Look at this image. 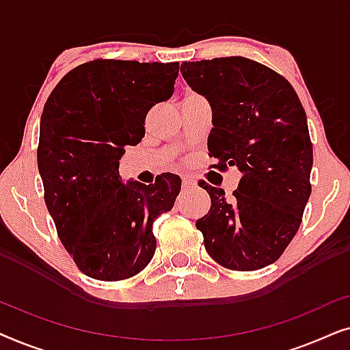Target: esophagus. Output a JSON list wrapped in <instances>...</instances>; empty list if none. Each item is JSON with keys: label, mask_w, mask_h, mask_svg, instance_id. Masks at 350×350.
<instances>
[{"label": "esophagus", "mask_w": 350, "mask_h": 350, "mask_svg": "<svg viewBox=\"0 0 350 350\" xmlns=\"http://www.w3.org/2000/svg\"><path fill=\"white\" fill-rule=\"evenodd\" d=\"M181 185H183L185 189H191L196 186V181L193 178H189V176H183V178H181Z\"/></svg>", "instance_id": "esophagus-1"}]
</instances>
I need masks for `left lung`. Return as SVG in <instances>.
I'll return each instance as SVG.
<instances>
[{"instance_id": "left-lung-1", "label": "left lung", "mask_w": 350, "mask_h": 350, "mask_svg": "<svg viewBox=\"0 0 350 350\" xmlns=\"http://www.w3.org/2000/svg\"><path fill=\"white\" fill-rule=\"evenodd\" d=\"M181 75L212 105L213 169L236 165L231 199L199 181L212 207L196 226L218 265L256 271L277 261L298 232L310 196L312 143L308 119L284 76L245 57L185 62Z\"/></svg>"}]
</instances>
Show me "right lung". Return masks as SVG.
Wrapping results in <instances>:
<instances>
[{
	"label": "right lung",
	"instance_id": "right-lung-1",
	"mask_svg": "<svg viewBox=\"0 0 350 350\" xmlns=\"http://www.w3.org/2000/svg\"><path fill=\"white\" fill-rule=\"evenodd\" d=\"M178 70V62H88L60 79L42 109L38 169L47 210L92 279H129L154 255L152 223L174 207L181 180L162 174L152 185H124L119 159L145 137L148 111L172 97Z\"/></svg>",
	"mask_w": 350,
	"mask_h": 350
}]
</instances>
